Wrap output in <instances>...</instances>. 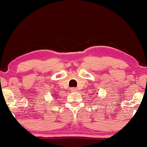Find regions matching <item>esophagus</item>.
I'll use <instances>...</instances> for the list:
<instances>
[{
  "instance_id": "esophagus-1",
  "label": "esophagus",
  "mask_w": 147,
  "mask_h": 147,
  "mask_svg": "<svg viewBox=\"0 0 147 147\" xmlns=\"http://www.w3.org/2000/svg\"><path fill=\"white\" fill-rule=\"evenodd\" d=\"M71 92H75V91H76V88L75 87L71 88Z\"/></svg>"
}]
</instances>
